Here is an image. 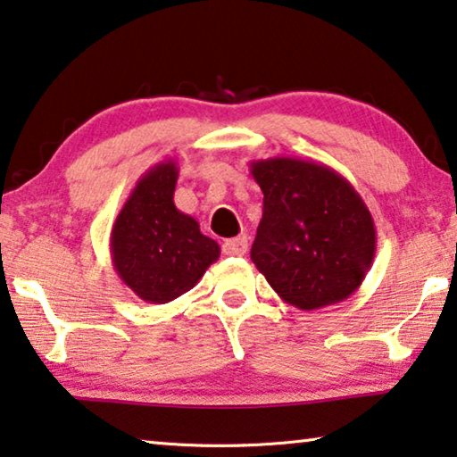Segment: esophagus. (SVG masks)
<instances>
[{
	"mask_svg": "<svg viewBox=\"0 0 457 457\" xmlns=\"http://www.w3.org/2000/svg\"><path fill=\"white\" fill-rule=\"evenodd\" d=\"M223 254L226 256H244L248 252V240L244 236L231 237V240H226L221 245Z\"/></svg>",
	"mask_w": 457,
	"mask_h": 457,
	"instance_id": "esophagus-1",
	"label": "esophagus"
}]
</instances>
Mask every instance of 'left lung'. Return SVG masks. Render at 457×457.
Instances as JSON below:
<instances>
[{"instance_id":"left-lung-1","label":"left lung","mask_w":457,"mask_h":457,"mask_svg":"<svg viewBox=\"0 0 457 457\" xmlns=\"http://www.w3.org/2000/svg\"><path fill=\"white\" fill-rule=\"evenodd\" d=\"M264 193L250 258L282 301L315 311L360 288L376 254L372 213L329 166L277 156L250 162Z\"/></svg>"}]
</instances>
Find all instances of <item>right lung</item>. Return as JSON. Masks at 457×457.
Wrapping results in <instances>:
<instances>
[{"instance_id": "obj_1", "label": "right lung", "mask_w": 457, "mask_h": 457, "mask_svg": "<svg viewBox=\"0 0 457 457\" xmlns=\"http://www.w3.org/2000/svg\"><path fill=\"white\" fill-rule=\"evenodd\" d=\"M179 169L164 161L144 172L115 217L110 252L120 280L142 301L164 305L197 285L220 258L195 217L179 212Z\"/></svg>"}]
</instances>
